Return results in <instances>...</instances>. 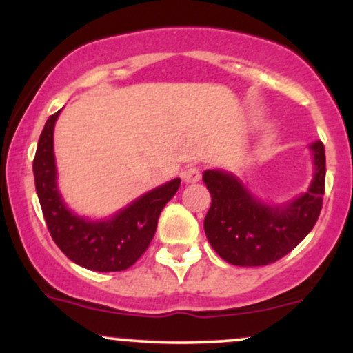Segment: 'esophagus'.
I'll return each mask as SVG.
<instances>
[{"label": "esophagus", "mask_w": 353, "mask_h": 353, "mask_svg": "<svg viewBox=\"0 0 353 353\" xmlns=\"http://www.w3.org/2000/svg\"><path fill=\"white\" fill-rule=\"evenodd\" d=\"M202 177V171L196 165L192 168H188L184 172H182V181L188 182V184H194V182H199Z\"/></svg>", "instance_id": "obj_1"}]
</instances>
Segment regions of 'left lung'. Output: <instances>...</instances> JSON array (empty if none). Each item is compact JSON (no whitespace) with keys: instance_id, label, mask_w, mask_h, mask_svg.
<instances>
[{"instance_id":"obj_1","label":"left lung","mask_w":353,"mask_h":353,"mask_svg":"<svg viewBox=\"0 0 353 353\" xmlns=\"http://www.w3.org/2000/svg\"><path fill=\"white\" fill-rule=\"evenodd\" d=\"M315 174L309 190L285 205H267L255 199L232 174L205 171L210 209L204 230L212 249L232 265H269L295 249L314 229L325 192V148L317 141Z\"/></svg>"}]
</instances>
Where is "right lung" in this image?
I'll return each mask as SVG.
<instances>
[{"mask_svg":"<svg viewBox=\"0 0 353 353\" xmlns=\"http://www.w3.org/2000/svg\"><path fill=\"white\" fill-rule=\"evenodd\" d=\"M59 112L44 124L33 161L36 192L52 241L68 259L84 269L96 272L129 269L151 244L161 210L177 192L181 179L152 189L106 221L76 216L61 199L56 185L52 132Z\"/></svg>","mask_w":353,"mask_h":353,"instance_id":"right-lung-1","label":"right lung"}]
</instances>
